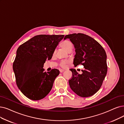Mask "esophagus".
I'll return each mask as SVG.
<instances>
[{
    "mask_svg": "<svg viewBox=\"0 0 124 124\" xmlns=\"http://www.w3.org/2000/svg\"><path fill=\"white\" fill-rule=\"evenodd\" d=\"M59 71H60L61 73H62L64 71V70H62V69H59Z\"/></svg>",
    "mask_w": 124,
    "mask_h": 124,
    "instance_id": "34e87169",
    "label": "esophagus"
}]
</instances>
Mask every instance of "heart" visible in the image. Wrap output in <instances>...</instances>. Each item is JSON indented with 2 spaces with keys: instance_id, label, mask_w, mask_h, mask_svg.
Instances as JSON below:
<instances>
[{
  "instance_id": "heart-1",
  "label": "heart",
  "mask_w": 124,
  "mask_h": 124,
  "mask_svg": "<svg viewBox=\"0 0 124 124\" xmlns=\"http://www.w3.org/2000/svg\"><path fill=\"white\" fill-rule=\"evenodd\" d=\"M61 46L67 52L70 50V49H72L73 47L71 42L68 40L63 41L61 44ZM69 62L67 61H62L59 63V66L62 68H66L67 67V65Z\"/></svg>"
}]
</instances>
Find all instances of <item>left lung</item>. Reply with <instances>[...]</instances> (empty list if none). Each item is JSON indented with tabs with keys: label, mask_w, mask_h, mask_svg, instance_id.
Listing matches in <instances>:
<instances>
[{
	"label": "left lung",
	"mask_w": 124,
	"mask_h": 124,
	"mask_svg": "<svg viewBox=\"0 0 124 124\" xmlns=\"http://www.w3.org/2000/svg\"><path fill=\"white\" fill-rule=\"evenodd\" d=\"M75 48L74 66L82 65L85 70L78 74L71 69L72 78L69 80L72 90L81 97L94 95L100 88L107 71L106 54L102 46L95 39L85 34L78 33L66 35Z\"/></svg>",
	"instance_id": "8db88e82"
}]
</instances>
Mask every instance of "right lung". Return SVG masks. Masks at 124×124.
Here are the masks:
<instances>
[{"mask_svg": "<svg viewBox=\"0 0 124 124\" xmlns=\"http://www.w3.org/2000/svg\"><path fill=\"white\" fill-rule=\"evenodd\" d=\"M64 35L39 34L20 46L13 68L17 85L24 96L32 100L45 98L51 90L59 71L53 69L44 72L46 59H51Z\"/></svg>", "mask_w": 124, "mask_h": 124, "instance_id": "1", "label": "right lung"}]
</instances>
